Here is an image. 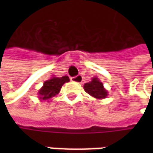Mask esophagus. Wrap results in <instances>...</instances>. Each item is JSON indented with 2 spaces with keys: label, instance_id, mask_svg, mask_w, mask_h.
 Returning a JSON list of instances; mask_svg holds the SVG:
<instances>
[{
  "label": "esophagus",
  "instance_id": "esophagus-1",
  "mask_svg": "<svg viewBox=\"0 0 153 153\" xmlns=\"http://www.w3.org/2000/svg\"><path fill=\"white\" fill-rule=\"evenodd\" d=\"M71 80L74 82H76V83H81L82 82V76H81V75H77V76H73V77H71Z\"/></svg>",
  "mask_w": 153,
  "mask_h": 153
}]
</instances>
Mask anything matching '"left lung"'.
<instances>
[{
    "instance_id": "obj_1",
    "label": "left lung",
    "mask_w": 153,
    "mask_h": 153,
    "mask_svg": "<svg viewBox=\"0 0 153 153\" xmlns=\"http://www.w3.org/2000/svg\"><path fill=\"white\" fill-rule=\"evenodd\" d=\"M83 88L88 94L96 99H103L107 96V91L104 88L103 83L96 77H94L90 82L85 83Z\"/></svg>"
}]
</instances>
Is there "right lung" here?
Segmentation results:
<instances>
[{
	"instance_id": "add662e5",
	"label": "right lung",
	"mask_w": 153,
	"mask_h": 153,
	"mask_svg": "<svg viewBox=\"0 0 153 153\" xmlns=\"http://www.w3.org/2000/svg\"><path fill=\"white\" fill-rule=\"evenodd\" d=\"M69 81L70 79L67 76H64L62 77H53L50 80L46 81L43 84V87L39 90L40 98L46 100L55 96L60 91V88L63 84Z\"/></svg>"
}]
</instances>
